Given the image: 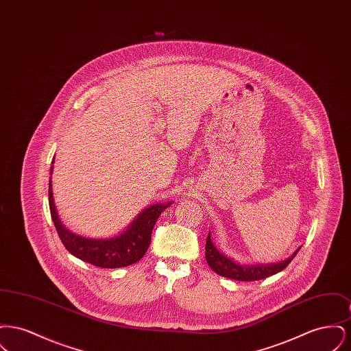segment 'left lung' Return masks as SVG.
Listing matches in <instances>:
<instances>
[{"label":"left lung","instance_id":"obj_1","mask_svg":"<svg viewBox=\"0 0 351 351\" xmlns=\"http://www.w3.org/2000/svg\"><path fill=\"white\" fill-rule=\"evenodd\" d=\"M299 250H300V247L285 261L276 262V263L239 265V263L234 262L233 259L221 254L216 249L215 243L210 239V233H209L206 238V245H205V258H206V262L210 268L223 278H229V279L239 280V282H254V280H261V279H265V278L283 271L284 268L287 267L291 263V261L296 256Z\"/></svg>","mask_w":351,"mask_h":351}]
</instances>
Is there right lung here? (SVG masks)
Masks as SVG:
<instances>
[{
  "label": "right lung",
  "mask_w": 351,
  "mask_h": 351,
  "mask_svg": "<svg viewBox=\"0 0 351 351\" xmlns=\"http://www.w3.org/2000/svg\"><path fill=\"white\" fill-rule=\"evenodd\" d=\"M53 163V160H52ZM52 173V167H51ZM51 217L64 247L72 255L96 267L119 268L136 263L149 249L151 233L156 219L172 202H158L142 210L132 225L117 237L106 239L85 238L69 232L56 213L52 199V186L49 184Z\"/></svg>",
  "instance_id": "add662e5"
}]
</instances>
